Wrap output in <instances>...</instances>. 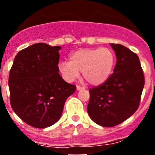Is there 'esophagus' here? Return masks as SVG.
Masks as SVG:
<instances>
[{"instance_id":"esophagus-1","label":"esophagus","mask_w":155,"mask_h":155,"mask_svg":"<svg viewBox=\"0 0 155 155\" xmlns=\"http://www.w3.org/2000/svg\"><path fill=\"white\" fill-rule=\"evenodd\" d=\"M81 89H84V87H82V86H80V85H77V90H78V91Z\"/></svg>"}]
</instances>
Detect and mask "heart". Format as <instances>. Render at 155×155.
Instances as JSON below:
<instances>
[{
    "label": "heart",
    "mask_w": 155,
    "mask_h": 155,
    "mask_svg": "<svg viewBox=\"0 0 155 155\" xmlns=\"http://www.w3.org/2000/svg\"><path fill=\"white\" fill-rule=\"evenodd\" d=\"M116 57L109 48H84L74 52L70 62L62 61L59 70L64 78L74 81L82 72L83 78L90 84L100 85L105 83L114 68Z\"/></svg>",
    "instance_id": "1"
}]
</instances>
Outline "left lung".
<instances>
[{
  "mask_svg": "<svg viewBox=\"0 0 155 155\" xmlns=\"http://www.w3.org/2000/svg\"><path fill=\"white\" fill-rule=\"evenodd\" d=\"M116 56L113 73L100 85L90 88L87 113L102 127L120 124L139 107L144 76L139 57L120 44L111 43Z\"/></svg>",
  "mask_w": 155,
  "mask_h": 155,
  "instance_id": "left-lung-1",
  "label": "left lung"
}]
</instances>
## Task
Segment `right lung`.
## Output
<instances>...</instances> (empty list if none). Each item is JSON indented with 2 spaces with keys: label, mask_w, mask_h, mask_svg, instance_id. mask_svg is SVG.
Masks as SVG:
<instances>
[{
  "label": "right lung",
  "mask_w": 155,
  "mask_h": 155,
  "mask_svg": "<svg viewBox=\"0 0 155 155\" xmlns=\"http://www.w3.org/2000/svg\"><path fill=\"white\" fill-rule=\"evenodd\" d=\"M61 46L39 42L18 53L8 85L12 109L28 125L46 128L56 124L76 86L58 73Z\"/></svg>",
  "instance_id": "add662e5"
}]
</instances>
